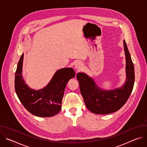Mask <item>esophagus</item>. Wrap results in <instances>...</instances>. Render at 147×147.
<instances>
[{"label": "esophagus", "mask_w": 147, "mask_h": 147, "mask_svg": "<svg viewBox=\"0 0 147 147\" xmlns=\"http://www.w3.org/2000/svg\"><path fill=\"white\" fill-rule=\"evenodd\" d=\"M75 67L77 69V70H81L82 67V65L81 63H77Z\"/></svg>", "instance_id": "obj_1"}]
</instances>
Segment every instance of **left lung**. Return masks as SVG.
<instances>
[{
  "mask_svg": "<svg viewBox=\"0 0 147 147\" xmlns=\"http://www.w3.org/2000/svg\"><path fill=\"white\" fill-rule=\"evenodd\" d=\"M126 59V81L120 88L103 91L97 87L94 80L84 73H79L77 78L81 94L89 111L96 114H109L119 110L128 100L134 83V68L127 46L124 40Z\"/></svg>",
  "mask_w": 147,
  "mask_h": 147,
  "instance_id": "1",
  "label": "left lung"
}]
</instances>
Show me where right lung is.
I'll list each match as a JSON object with an SVG mask.
<instances>
[{
  "instance_id": "obj_1",
  "label": "right lung",
  "mask_w": 147,
  "mask_h": 147,
  "mask_svg": "<svg viewBox=\"0 0 147 147\" xmlns=\"http://www.w3.org/2000/svg\"><path fill=\"white\" fill-rule=\"evenodd\" d=\"M24 53L18 63L15 73L14 87L16 94L24 107L38 117H51L57 114L61 107L65 90L70 79L75 76L71 68L57 71L48 85L44 89L35 91L30 88L22 77Z\"/></svg>"
}]
</instances>
